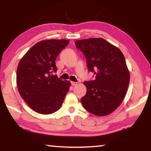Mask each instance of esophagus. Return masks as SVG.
I'll use <instances>...</instances> for the list:
<instances>
[{
  "label": "esophagus",
  "mask_w": 151,
  "mask_h": 151,
  "mask_svg": "<svg viewBox=\"0 0 151 151\" xmlns=\"http://www.w3.org/2000/svg\"><path fill=\"white\" fill-rule=\"evenodd\" d=\"M71 84L73 86H75V85H77L78 84V82H71Z\"/></svg>",
  "instance_id": "obj_1"
}]
</instances>
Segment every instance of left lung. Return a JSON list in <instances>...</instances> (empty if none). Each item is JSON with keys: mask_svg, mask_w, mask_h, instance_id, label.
<instances>
[{"mask_svg": "<svg viewBox=\"0 0 151 151\" xmlns=\"http://www.w3.org/2000/svg\"><path fill=\"white\" fill-rule=\"evenodd\" d=\"M75 44L85 55L88 71L96 76L94 80L84 82L86 93L82 104L97 116L109 115L127 94L130 73L125 58L117 47L101 38L76 40Z\"/></svg>", "mask_w": 151, "mask_h": 151, "instance_id": "left-lung-1", "label": "left lung"}]
</instances>
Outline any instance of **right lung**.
Masks as SVG:
<instances>
[{"mask_svg": "<svg viewBox=\"0 0 151 151\" xmlns=\"http://www.w3.org/2000/svg\"><path fill=\"white\" fill-rule=\"evenodd\" d=\"M69 40H42L28 50L18 63L16 83L18 92L32 110L51 114L60 108L71 82L53 75L55 59Z\"/></svg>", "mask_w": 151, "mask_h": 151, "instance_id": "right-lung-1", "label": "right lung"}]
</instances>
